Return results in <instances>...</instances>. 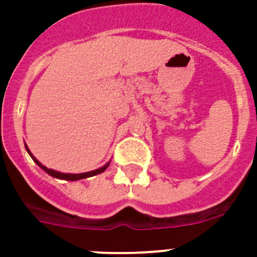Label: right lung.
Instances as JSON below:
<instances>
[{"instance_id": "1", "label": "right lung", "mask_w": 257, "mask_h": 257, "mask_svg": "<svg viewBox=\"0 0 257 257\" xmlns=\"http://www.w3.org/2000/svg\"><path fill=\"white\" fill-rule=\"evenodd\" d=\"M26 149L27 152H28L29 156L32 157V160L35 161L36 163H37L38 166H40L41 169L44 170L45 172H47V174L50 175V176H52V178H56V179H61V180H68V181H77V180H81V179H86V178H91V176H95V175H99L101 174V172L105 171L106 169H108V166L110 165V161H109L108 163H105V165L103 166V167H100V169H96V170H92V171H88V172H82V174H64V172H59V171H55V170H51V169H47L46 166H44L42 163L40 162V161L36 158L33 154L31 153V151H29V148L27 147L26 144Z\"/></svg>"}]
</instances>
